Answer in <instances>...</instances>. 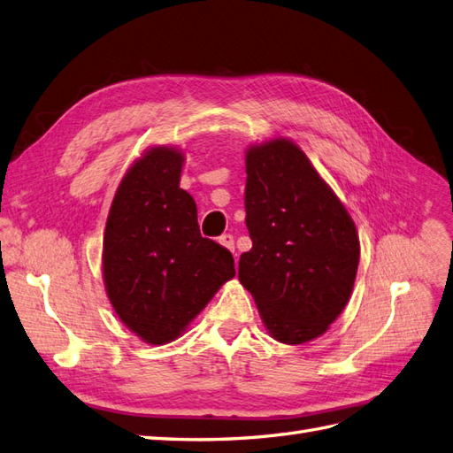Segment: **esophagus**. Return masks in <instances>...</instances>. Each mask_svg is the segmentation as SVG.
<instances>
[{
	"label": "esophagus",
	"mask_w": 453,
	"mask_h": 453,
	"mask_svg": "<svg viewBox=\"0 0 453 453\" xmlns=\"http://www.w3.org/2000/svg\"><path fill=\"white\" fill-rule=\"evenodd\" d=\"M219 243H221L223 247L230 249V251H232V253H234V251H236V247H234V236H232V234H223V236L219 238Z\"/></svg>",
	"instance_id": "obj_1"
}]
</instances>
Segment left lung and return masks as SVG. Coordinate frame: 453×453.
Listing matches in <instances>:
<instances>
[{
  "mask_svg": "<svg viewBox=\"0 0 453 453\" xmlns=\"http://www.w3.org/2000/svg\"><path fill=\"white\" fill-rule=\"evenodd\" d=\"M245 225L253 242L238 277L273 339L302 345L345 309L360 262L349 211L287 138L247 150Z\"/></svg>",
  "mask_w": 453,
  "mask_h": 453,
  "instance_id": "obj_1",
  "label": "left lung"
}]
</instances>
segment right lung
Returning <instances> with one entry per match:
<instances>
[{
  "mask_svg": "<svg viewBox=\"0 0 453 453\" xmlns=\"http://www.w3.org/2000/svg\"><path fill=\"white\" fill-rule=\"evenodd\" d=\"M183 155L151 148L121 180L103 240L108 300L150 345L176 339L236 275L228 249L202 238L193 196L180 189Z\"/></svg>",
  "mask_w": 453,
  "mask_h": 453,
  "instance_id": "1",
  "label": "right lung"
}]
</instances>
